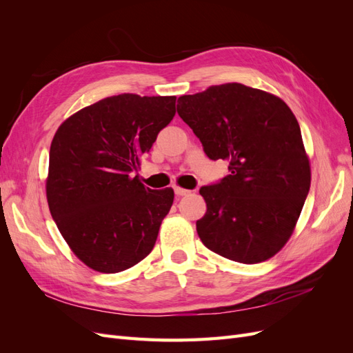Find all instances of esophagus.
Here are the masks:
<instances>
[{
    "label": "esophagus",
    "instance_id": "1",
    "mask_svg": "<svg viewBox=\"0 0 353 353\" xmlns=\"http://www.w3.org/2000/svg\"><path fill=\"white\" fill-rule=\"evenodd\" d=\"M174 190H175V194L176 196H188L190 194V190H185V188H183V187H174Z\"/></svg>",
    "mask_w": 353,
    "mask_h": 353
}]
</instances>
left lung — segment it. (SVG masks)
<instances>
[{
	"label": "left lung",
	"mask_w": 353,
	"mask_h": 353,
	"mask_svg": "<svg viewBox=\"0 0 353 353\" xmlns=\"http://www.w3.org/2000/svg\"><path fill=\"white\" fill-rule=\"evenodd\" d=\"M178 114L212 159L230 175L200 188L205 216L196 222L201 243L230 261L259 263L279 253L311 187V165L301 126L276 95L223 83L178 99Z\"/></svg>",
	"instance_id": "8db88e82"
}]
</instances>
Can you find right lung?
Wrapping results in <instances>:
<instances>
[{
  "mask_svg": "<svg viewBox=\"0 0 353 353\" xmlns=\"http://www.w3.org/2000/svg\"><path fill=\"white\" fill-rule=\"evenodd\" d=\"M175 103V95H113L73 113L56 131L46 179L48 208L88 268L116 274L153 250L174 190L148 188L135 172L174 119Z\"/></svg>",
  "mask_w": 353,
  "mask_h": 353,
  "instance_id": "add662e5",
  "label": "right lung"
}]
</instances>
